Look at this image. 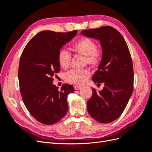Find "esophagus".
I'll return each instance as SVG.
<instances>
[{"label":"esophagus","mask_w":152,"mask_h":152,"mask_svg":"<svg viewBox=\"0 0 152 152\" xmlns=\"http://www.w3.org/2000/svg\"><path fill=\"white\" fill-rule=\"evenodd\" d=\"M80 88H81V87H80V86H74L75 90H79Z\"/></svg>","instance_id":"1"}]
</instances>
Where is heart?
Wrapping results in <instances>:
<instances>
[{
    "mask_svg": "<svg viewBox=\"0 0 152 152\" xmlns=\"http://www.w3.org/2000/svg\"><path fill=\"white\" fill-rule=\"evenodd\" d=\"M97 44L88 37L81 38L73 44L72 49L75 53L85 57V63L92 68H97L102 61V54L98 50ZM71 55L65 49H61L58 54V61L59 66L67 69L70 66ZM90 75L89 70H70L66 72L64 78L66 82L73 84H82Z\"/></svg>",
    "mask_w": 152,
    "mask_h": 152,
    "instance_id": "1",
    "label": "heart"
}]
</instances>
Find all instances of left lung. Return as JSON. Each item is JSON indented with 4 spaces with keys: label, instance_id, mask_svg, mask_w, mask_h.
I'll use <instances>...</instances> for the list:
<instances>
[{
    "label": "left lung",
    "instance_id": "left-lung-1",
    "mask_svg": "<svg viewBox=\"0 0 152 152\" xmlns=\"http://www.w3.org/2000/svg\"><path fill=\"white\" fill-rule=\"evenodd\" d=\"M81 34L99 40L102 58L93 77L95 83H103L99 92L93 88L87 102L90 115L101 123H110L121 115L133 92L134 72L126 40L118 30L110 26L85 30Z\"/></svg>",
    "mask_w": 152,
    "mask_h": 152
}]
</instances>
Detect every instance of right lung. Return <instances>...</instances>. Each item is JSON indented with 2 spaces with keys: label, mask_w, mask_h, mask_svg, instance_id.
<instances>
[{
  "label": "right lung",
  "mask_w": 152,
  "mask_h": 152,
  "mask_svg": "<svg viewBox=\"0 0 152 152\" xmlns=\"http://www.w3.org/2000/svg\"><path fill=\"white\" fill-rule=\"evenodd\" d=\"M77 34V30L40 31L26 44L21 56L18 79L23 101L31 115L45 125L56 123L68 111L67 96L74 88L65 84L59 90L53 84V77L60 70L59 51Z\"/></svg>",
  "instance_id": "add662e5"
}]
</instances>
